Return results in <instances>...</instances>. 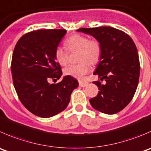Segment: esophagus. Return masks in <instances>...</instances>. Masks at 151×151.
<instances>
[{"label": "esophagus", "mask_w": 151, "mask_h": 151, "mask_svg": "<svg viewBox=\"0 0 151 151\" xmlns=\"http://www.w3.org/2000/svg\"><path fill=\"white\" fill-rule=\"evenodd\" d=\"M88 83H87V82L82 81V80L79 81V85H80V87H86V86H88Z\"/></svg>", "instance_id": "34e87169"}]
</instances>
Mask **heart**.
<instances>
[{
	"mask_svg": "<svg viewBox=\"0 0 151 151\" xmlns=\"http://www.w3.org/2000/svg\"><path fill=\"white\" fill-rule=\"evenodd\" d=\"M64 44L68 52H78L77 60L80 62L65 68L64 74L76 79L83 78L90 71V64L93 65L99 60L102 54L100 43L96 39L89 40L84 35H74L67 38ZM55 58L61 65H65L68 62V52L61 47L56 49Z\"/></svg>",
	"mask_w": 151,
	"mask_h": 151,
	"instance_id": "1",
	"label": "heart"
}]
</instances>
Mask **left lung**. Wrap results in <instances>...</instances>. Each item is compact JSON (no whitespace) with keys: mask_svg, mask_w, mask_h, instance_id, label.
I'll list each match as a JSON object with an SVG mask.
<instances>
[{"mask_svg":"<svg viewBox=\"0 0 151 151\" xmlns=\"http://www.w3.org/2000/svg\"><path fill=\"white\" fill-rule=\"evenodd\" d=\"M77 31L93 36L102 46L93 74L106 83L93 82L99 91L96 96L89 100L91 105L106 114L119 112L131 102L138 86L140 65L135 43L126 33L109 26Z\"/></svg>","mask_w":151,"mask_h":151,"instance_id":"left-lung-1","label":"left lung"}]
</instances>
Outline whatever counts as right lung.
Returning a JSON list of instances; mask_svg holds the SVG:
<instances>
[{
	"mask_svg": "<svg viewBox=\"0 0 151 151\" xmlns=\"http://www.w3.org/2000/svg\"><path fill=\"white\" fill-rule=\"evenodd\" d=\"M65 29H40L23 35L12 55L11 71L19 99L33 114L43 118L55 116L66 108L79 83L65 76L55 58V52L66 34Z\"/></svg>",
	"mask_w": 151,
	"mask_h": 151,
	"instance_id": "obj_1",
	"label": "right lung"
}]
</instances>
